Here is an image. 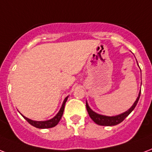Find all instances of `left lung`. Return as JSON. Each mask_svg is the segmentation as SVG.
<instances>
[{"mask_svg": "<svg viewBox=\"0 0 152 152\" xmlns=\"http://www.w3.org/2000/svg\"><path fill=\"white\" fill-rule=\"evenodd\" d=\"M141 91L139 93L137 99L135 101V103L133 104V105L129 108V109L126 111L125 112L122 113V114L117 115H115V116H107V115H99L96 112H93L92 110L88 106V104L86 101V107L87 111L88 112L89 116L91 117V119L94 121L96 124L101 125V126H115V125H117L119 124L122 122L123 120H124L125 118L127 117L128 115L130 114L131 112H132L133 110L135 109V106L137 104L140 96Z\"/></svg>", "mask_w": 152, "mask_h": 152, "instance_id": "left-lung-1", "label": "left lung"}]
</instances>
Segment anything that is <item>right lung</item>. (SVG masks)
<instances>
[{"mask_svg":"<svg viewBox=\"0 0 152 152\" xmlns=\"http://www.w3.org/2000/svg\"><path fill=\"white\" fill-rule=\"evenodd\" d=\"M68 96L66 97L65 99H64V100L63 104H62V106H61V109H60L59 112L56 115L53 119H51V120H46V121H35V120H30V119H28V118L25 117L23 115H22V116L25 118V120H27L30 124L32 125L33 127H37V128L44 129V128H51V127H55L56 125H57L58 123L60 122V120H61V117H62V115H63L64 109V106H65V103L66 101H67V99H68Z\"/></svg>","mask_w":152,"mask_h":152,"instance_id":"1","label":"right lung"}]
</instances>
